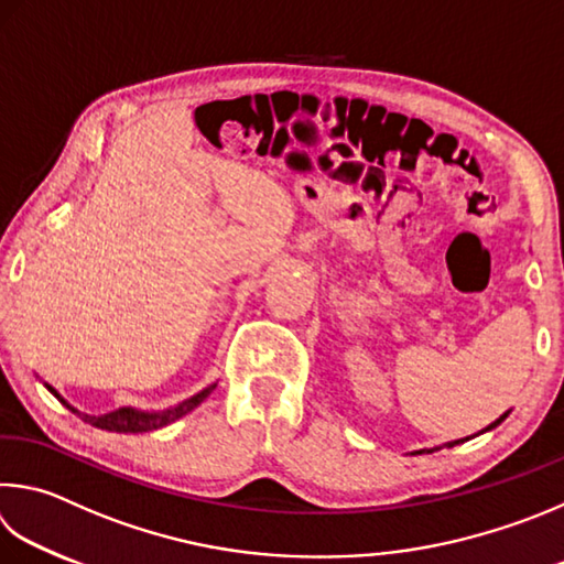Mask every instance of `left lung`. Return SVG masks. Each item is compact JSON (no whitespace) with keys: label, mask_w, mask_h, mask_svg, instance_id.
<instances>
[{"label":"left lung","mask_w":564,"mask_h":564,"mask_svg":"<svg viewBox=\"0 0 564 564\" xmlns=\"http://www.w3.org/2000/svg\"><path fill=\"white\" fill-rule=\"evenodd\" d=\"M510 414V409H508V412L506 414H500L498 419H496V422L494 424H488L486 429H480V432L478 434H486V432H490V429H496L500 422H506V416ZM478 434H474V436H478ZM474 436H466V438H456V442H446L444 446H456V444H460V442H468V438H474ZM438 448H442V446H434V448H419V452H414V454H434V452H438Z\"/></svg>","instance_id":"1"}]
</instances>
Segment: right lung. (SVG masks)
<instances>
[{"mask_svg": "<svg viewBox=\"0 0 564 564\" xmlns=\"http://www.w3.org/2000/svg\"><path fill=\"white\" fill-rule=\"evenodd\" d=\"M44 387L58 399L61 404L70 409L74 414H78L88 424H94L98 429H106V432H118V434H145V432H155V429H162V426H167L172 422H177V419H182L184 414L194 412V409H197L204 402V399H207L214 392L217 382H212L209 387L199 389L197 394H192L189 399H184V402H180L175 406L162 409V412H145V409H135V406H120V409H112V412L100 414V416L78 412V409L74 404H68L54 387L46 384V382H44Z\"/></svg>", "mask_w": 564, "mask_h": 564, "instance_id": "1", "label": "right lung"}]
</instances>
